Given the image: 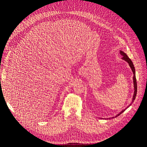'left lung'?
<instances>
[{
  "label": "left lung",
  "mask_w": 147,
  "mask_h": 147,
  "mask_svg": "<svg viewBox=\"0 0 147 147\" xmlns=\"http://www.w3.org/2000/svg\"><path fill=\"white\" fill-rule=\"evenodd\" d=\"M120 53H121V55L123 56V57L122 59L124 61H126L127 63L129 64V65L130 67L131 68V70L133 72V74H134V77H133V83H134V95H133V98H132V100L131 102V103L125 109L123 110L121 112H120L119 114H118L117 116H115V117H117L118 116H119V115L120 114H121L123 112H124V111H125V110L128 108L129 107L130 105H131V104L133 103V102H134V100H135L136 99V94H137V81H136V70H135V68H134V64H133L132 61L129 59V57L125 53H124L123 51H120ZM114 117H112V118H113ZM108 119V118H107Z\"/></svg>",
  "instance_id": "left-lung-1"
}]
</instances>
